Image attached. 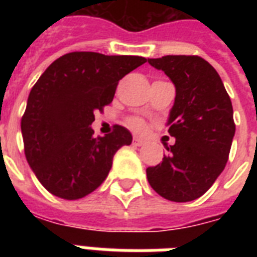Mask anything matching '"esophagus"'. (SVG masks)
Instances as JSON below:
<instances>
[{
	"instance_id": "esophagus-1",
	"label": "esophagus",
	"mask_w": 257,
	"mask_h": 257,
	"mask_svg": "<svg viewBox=\"0 0 257 257\" xmlns=\"http://www.w3.org/2000/svg\"><path fill=\"white\" fill-rule=\"evenodd\" d=\"M132 144L135 145V147H141V145H144V140H141L139 137H133Z\"/></svg>"
}]
</instances>
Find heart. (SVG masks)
I'll use <instances>...</instances> for the list:
<instances>
[{
	"mask_svg": "<svg viewBox=\"0 0 257 257\" xmlns=\"http://www.w3.org/2000/svg\"><path fill=\"white\" fill-rule=\"evenodd\" d=\"M126 124H128L129 128L137 133L143 132L145 129V121L143 118H140V117H131L126 121Z\"/></svg>",
	"mask_w": 257,
	"mask_h": 257,
	"instance_id": "b5f03b06",
	"label": "heart"
}]
</instances>
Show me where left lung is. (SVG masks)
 Here are the masks:
<instances>
[{"mask_svg": "<svg viewBox=\"0 0 257 257\" xmlns=\"http://www.w3.org/2000/svg\"><path fill=\"white\" fill-rule=\"evenodd\" d=\"M148 62L176 86L168 120L176 143L160 164L147 168V177L161 197L192 201L225 168L236 129L231 98L215 68L199 56H164Z\"/></svg>", "mask_w": 257, "mask_h": 257, "instance_id": "8db88e82", "label": "left lung"}]
</instances>
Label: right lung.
I'll return each mask as SVG.
<instances>
[{
  "mask_svg": "<svg viewBox=\"0 0 257 257\" xmlns=\"http://www.w3.org/2000/svg\"><path fill=\"white\" fill-rule=\"evenodd\" d=\"M147 62L139 56L72 52L41 74L21 118L26 160L52 195L77 200L106 179L114 153L132 143L128 129L93 137L94 112L112 102L118 81Z\"/></svg>",
  "mask_w": 257,
  "mask_h": 257,
  "instance_id": "right-lung-1",
  "label": "right lung"
}]
</instances>
